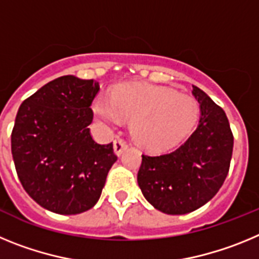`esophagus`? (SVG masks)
Here are the masks:
<instances>
[{"label": "esophagus", "instance_id": "obj_1", "mask_svg": "<svg viewBox=\"0 0 259 259\" xmlns=\"http://www.w3.org/2000/svg\"><path fill=\"white\" fill-rule=\"evenodd\" d=\"M125 148H127V144H125L124 140H122V139H115L114 140V153L116 155L122 154Z\"/></svg>", "mask_w": 259, "mask_h": 259}]
</instances>
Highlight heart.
<instances>
[{"mask_svg":"<svg viewBox=\"0 0 259 259\" xmlns=\"http://www.w3.org/2000/svg\"><path fill=\"white\" fill-rule=\"evenodd\" d=\"M96 115L109 125L132 119L131 134L137 143L150 150L170 149L188 136L200 115L196 98L174 89L144 84L119 85L111 100L97 97Z\"/></svg>","mask_w":259,"mask_h":259,"instance_id":"1","label":"heart"}]
</instances>
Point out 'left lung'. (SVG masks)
I'll return each instance as SVG.
<instances>
[{
  "label": "left lung",
  "mask_w": 259,
  "mask_h": 259,
  "mask_svg": "<svg viewBox=\"0 0 259 259\" xmlns=\"http://www.w3.org/2000/svg\"><path fill=\"white\" fill-rule=\"evenodd\" d=\"M200 120L183 145L162 155H144L137 183L157 210L182 215L197 210L218 193L230 170L233 135L222 107L193 85Z\"/></svg>",
  "instance_id": "8db88e82"
}]
</instances>
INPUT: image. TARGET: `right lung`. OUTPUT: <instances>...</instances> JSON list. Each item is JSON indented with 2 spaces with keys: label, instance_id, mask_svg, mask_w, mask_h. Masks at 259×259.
I'll list each match as a JSON object with an SVG mask.
<instances>
[{
  "label": "right lung",
  "instance_id": "right-lung-1",
  "mask_svg": "<svg viewBox=\"0 0 259 259\" xmlns=\"http://www.w3.org/2000/svg\"><path fill=\"white\" fill-rule=\"evenodd\" d=\"M95 80L54 79L23 101L11 134L18 178L32 200L49 211L74 215L92 209L116 161L113 143L91 136Z\"/></svg>",
  "mask_w": 259,
  "mask_h": 259
}]
</instances>
